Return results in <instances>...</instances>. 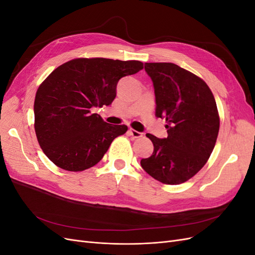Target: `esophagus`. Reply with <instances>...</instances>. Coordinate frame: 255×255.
Instances as JSON below:
<instances>
[{"label": "esophagus", "instance_id": "esophagus-1", "mask_svg": "<svg viewBox=\"0 0 255 255\" xmlns=\"http://www.w3.org/2000/svg\"><path fill=\"white\" fill-rule=\"evenodd\" d=\"M128 133H129L130 136H133L134 138H140V137L143 136V133L137 132V130H135V129H133V128H129V129H128Z\"/></svg>", "mask_w": 255, "mask_h": 255}]
</instances>
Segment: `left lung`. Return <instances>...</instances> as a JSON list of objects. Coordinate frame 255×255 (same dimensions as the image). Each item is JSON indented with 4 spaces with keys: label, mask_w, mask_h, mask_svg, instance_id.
<instances>
[{
    "label": "left lung",
    "mask_w": 255,
    "mask_h": 255,
    "mask_svg": "<svg viewBox=\"0 0 255 255\" xmlns=\"http://www.w3.org/2000/svg\"><path fill=\"white\" fill-rule=\"evenodd\" d=\"M153 83L155 116L166 119L167 138L146 134L154 150L143 170L168 185L186 182L206 164L219 132L215 98L206 83L172 63H145Z\"/></svg>",
    "instance_id": "left-lung-1"
}]
</instances>
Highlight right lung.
Returning <instances> with one entry per match:
<instances>
[{
	"instance_id": "1",
	"label": "right lung",
	"mask_w": 255,
	"mask_h": 255,
	"mask_svg": "<svg viewBox=\"0 0 255 255\" xmlns=\"http://www.w3.org/2000/svg\"><path fill=\"white\" fill-rule=\"evenodd\" d=\"M141 69V61L109 58H78L56 68L34 103L36 136L48 158L68 171L97 165L128 127L110 125L91 109L111 105L119 80Z\"/></svg>"
}]
</instances>
